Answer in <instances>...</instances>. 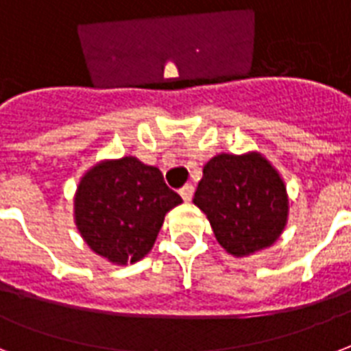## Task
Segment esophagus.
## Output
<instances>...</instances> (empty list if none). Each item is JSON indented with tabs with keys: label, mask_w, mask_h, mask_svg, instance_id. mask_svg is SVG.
Here are the masks:
<instances>
[{
	"label": "esophagus",
	"mask_w": 351,
	"mask_h": 351,
	"mask_svg": "<svg viewBox=\"0 0 351 351\" xmlns=\"http://www.w3.org/2000/svg\"><path fill=\"white\" fill-rule=\"evenodd\" d=\"M193 191H195L193 186H191V184H186V186L180 189L182 199L186 200V202H191V199H193Z\"/></svg>",
	"instance_id": "34e87169"
}]
</instances>
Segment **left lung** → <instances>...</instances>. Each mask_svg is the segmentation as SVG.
Here are the masks:
<instances>
[{
    "mask_svg": "<svg viewBox=\"0 0 351 351\" xmlns=\"http://www.w3.org/2000/svg\"><path fill=\"white\" fill-rule=\"evenodd\" d=\"M193 202L210 221L219 245L234 258L272 247L289 221L287 186L258 151L211 158Z\"/></svg>",
    "mask_w": 351,
    "mask_h": 351,
    "instance_id": "obj_1",
    "label": "left lung"
}]
</instances>
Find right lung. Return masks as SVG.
Instances as JSON below:
<instances>
[{"mask_svg":"<svg viewBox=\"0 0 351 351\" xmlns=\"http://www.w3.org/2000/svg\"><path fill=\"white\" fill-rule=\"evenodd\" d=\"M180 202L158 167L136 156L101 160L80 176L75 226L92 252L123 267L151 252L165 215Z\"/></svg>","mask_w":351,"mask_h":351,"instance_id":"obj_1","label":"right lung"}]
</instances>
